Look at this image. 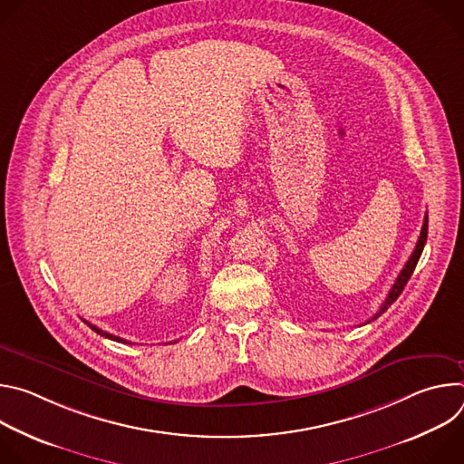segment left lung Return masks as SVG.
Returning a JSON list of instances; mask_svg holds the SVG:
<instances>
[{"label":"left lung","instance_id":"obj_1","mask_svg":"<svg viewBox=\"0 0 464 464\" xmlns=\"http://www.w3.org/2000/svg\"><path fill=\"white\" fill-rule=\"evenodd\" d=\"M426 238H428V215L424 217V224H422V229H420V237H419V242H417V246H415V249H413V253H411V256H410V260L406 262V266L402 268V272H401V276L396 277V281H394V285L391 286V290H389V294H387V297H385V301L382 303V306H380V310L367 321V323H371L372 319H376V317H380L396 299H399V295L402 294V290H404V286L408 285V281H410V277L413 276V272H415V266H417V262H419V258H420V255H422V249H424V244H426Z\"/></svg>","mask_w":464,"mask_h":464}]
</instances>
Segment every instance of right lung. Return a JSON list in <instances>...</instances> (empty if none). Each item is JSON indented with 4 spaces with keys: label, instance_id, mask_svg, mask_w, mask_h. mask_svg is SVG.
<instances>
[{
    "label": "right lung",
    "instance_id": "add662e5",
    "mask_svg": "<svg viewBox=\"0 0 464 464\" xmlns=\"http://www.w3.org/2000/svg\"><path fill=\"white\" fill-rule=\"evenodd\" d=\"M88 323V321H86ZM88 326L92 328V330H95L97 334H101V336H104V338H108V340H113V342H119V343H128L126 340H122V338H119V336H113V334H108V333H104V330H101L99 326H95V324H92V323H88Z\"/></svg>",
    "mask_w": 464,
    "mask_h": 464
}]
</instances>
